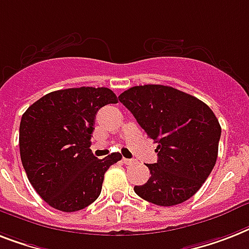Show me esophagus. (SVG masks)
Returning a JSON list of instances; mask_svg holds the SVG:
<instances>
[{"mask_svg":"<svg viewBox=\"0 0 249 249\" xmlns=\"http://www.w3.org/2000/svg\"><path fill=\"white\" fill-rule=\"evenodd\" d=\"M123 163H125V165H133V163H135V160L123 159Z\"/></svg>","mask_w":249,"mask_h":249,"instance_id":"34e87169","label":"esophagus"}]
</instances>
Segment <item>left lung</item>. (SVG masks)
Listing matches in <instances>:
<instances>
[{"instance_id":"obj_1","label":"left lung","mask_w":249,"mask_h":249,"mask_svg":"<svg viewBox=\"0 0 249 249\" xmlns=\"http://www.w3.org/2000/svg\"><path fill=\"white\" fill-rule=\"evenodd\" d=\"M141 128L157 143L151 177L135 185L141 198L157 206H175L195 196L215 166L221 126L205 102L173 87H131L119 96Z\"/></svg>"}]
</instances>
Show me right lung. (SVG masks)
<instances>
[{
    "label": "right lung",
    "instance_id": "obj_1",
    "mask_svg": "<svg viewBox=\"0 0 249 249\" xmlns=\"http://www.w3.org/2000/svg\"><path fill=\"white\" fill-rule=\"evenodd\" d=\"M116 102V94L105 87L68 88L48 93L23 114L21 162L30 184L51 207L79 211L101 195L105 173L121 155L97 159L90 138L97 111Z\"/></svg>",
    "mask_w": 249,
    "mask_h": 249
}]
</instances>
